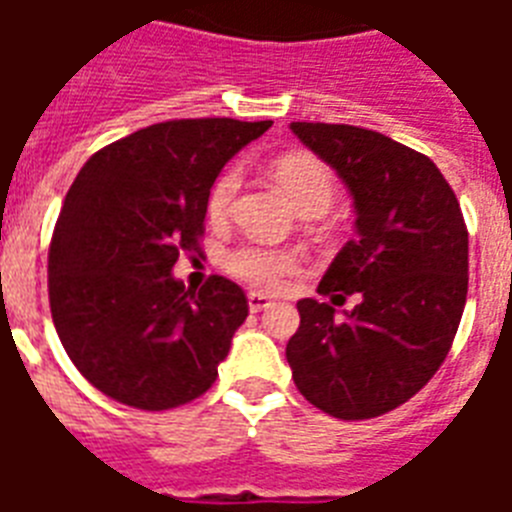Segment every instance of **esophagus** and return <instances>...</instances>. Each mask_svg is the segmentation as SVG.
<instances>
[{"mask_svg":"<svg viewBox=\"0 0 512 512\" xmlns=\"http://www.w3.org/2000/svg\"><path fill=\"white\" fill-rule=\"evenodd\" d=\"M247 303H249V311L252 313H260L265 311V308H271V297L260 295V292H249L247 295Z\"/></svg>","mask_w":512,"mask_h":512,"instance_id":"obj_1","label":"esophagus"}]
</instances>
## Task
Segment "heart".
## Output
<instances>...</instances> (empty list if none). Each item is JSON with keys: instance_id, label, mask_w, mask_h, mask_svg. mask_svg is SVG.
I'll return each instance as SVG.
<instances>
[{"instance_id": "heart-1", "label": "heart", "mask_w": 512, "mask_h": 512, "mask_svg": "<svg viewBox=\"0 0 512 512\" xmlns=\"http://www.w3.org/2000/svg\"><path fill=\"white\" fill-rule=\"evenodd\" d=\"M273 177L279 180L281 188L287 191L292 204L303 215H324L335 201V177H332L327 164L313 154H284L273 164ZM239 188V167H228L212 180L207 191V217L212 223H223L231 217ZM223 265L225 271L249 287L271 292L287 276L300 271V257L289 249L244 244V247L231 249L223 257Z\"/></svg>"}]
</instances>
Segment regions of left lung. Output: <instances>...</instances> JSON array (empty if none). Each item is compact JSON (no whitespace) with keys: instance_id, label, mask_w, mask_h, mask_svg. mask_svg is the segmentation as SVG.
Returning <instances> with one entry per match:
<instances>
[{"instance_id":"1","label":"left lung","mask_w":512,"mask_h":512,"mask_svg":"<svg viewBox=\"0 0 512 512\" xmlns=\"http://www.w3.org/2000/svg\"><path fill=\"white\" fill-rule=\"evenodd\" d=\"M342 177L356 207L350 239L319 295L297 303L287 342L292 380L321 412L369 420L396 409L444 364L468 297V228L460 201L425 154L350 124L292 122ZM359 292L342 320L334 305Z\"/></svg>"}]
</instances>
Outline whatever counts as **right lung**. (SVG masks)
Here are the masks:
<instances>
[{
	"label": "right lung",
	"instance_id": "right-lung-1",
	"mask_svg": "<svg viewBox=\"0 0 512 512\" xmlns=\"http://www.w3.org/2000/svg\"><path fill=\"white\" fill-rule=\"evenodd\" d=\"M271 122L172 119L87 159L60 209L47 260L50 311L74 366L119 404L162 412L212 388L249 313L225 276H172L201 252L207 191Z\"/></svg>",
	"mask_w": 512,
	"mask_h": 512
}]
</instances>
